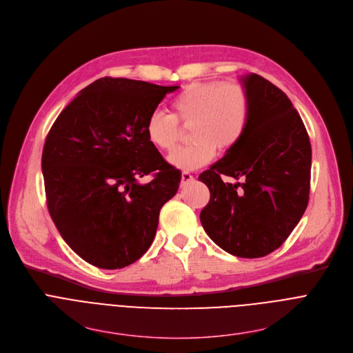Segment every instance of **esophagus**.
<instances>
[{
	"instance_id": "1",
	"label": "esophagus",
	"mask_w": 353,
	"mask_h": 353,
	"mask_svg": "<svg viewBox=\"0 0 353 353\" xmlns=\"http://www.w3.org/2000/svg\"><path fill=\"white\" fill-rule=\"evenodd\" d=\"M194 180V177H192V174L190 173V172H183L181 173V187H184L185 184H188L190 181H192Z\"/></svg>"
}]
</instances>
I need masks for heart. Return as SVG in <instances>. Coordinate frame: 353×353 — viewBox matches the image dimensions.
<instances>
[{"mask_svg":"<svg viewBox=\"0 0 353 353\" xmlns=\"http://www.w3.org/2000/svg\"><path fill=\"white\" fill-rule=\"evenodd\" d=\"M173 114L152 112L145 123L151 145L172 151L179 140V125H190L191 144L173 151L168 161L183 170H194L216 155V147L227 151L236 147L250 122V98L237 83H194L172 101Z\"/></svg>","mask_w":353,"mask_h":353,"instance_id":"1","label":"heart"}]
</instances>
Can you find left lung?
<instances>
[{"mask_svg": "<svg viewBox=\"0 0 353 353\" xmlns=\"http://www.w3.org/2000/svg\"><path fill=\"white\" fill-rule=\"evenodd\" d=\"M250 122L240 143L199 174L210 192L199 219L212 241L240 258L277 250L309 201L312 148L290 98L256 73L240 77ZM228 175L238 181L224 183Z\"/></svg>", "mask_w": 353, "mask_h": 353, "instance_id": "8db88e82", "label": "left lung"}]
</instances>
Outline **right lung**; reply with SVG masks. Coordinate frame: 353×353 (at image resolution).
<instances>
[{
	"label": "right lung",
	"mask_w": 353,
	"mask_h": 353,
	"mask_svg": "<svg viewBox=\"0 0 353 353\" xmlns=\"http://www.w3.org/2000/svg\"><path fill=\"white\" fill-rule=\"evenodd\" d=\"M179 85L102 77L59 113L43 150L50 214L65 243L99 269H122L151 247L181 173L151 145L148 116ZM153 173L150 183L139 179Z\"/></svg>",
	"instance_id": "obj_1"
}]
</instances>
